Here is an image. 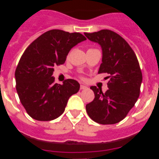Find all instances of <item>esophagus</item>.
Wrapping results in <instances>:
<instances>
[{"instance_id":"esophagus-1","label":"esophagus","mask_w":159,"mask_h":159,"mask_svg":"<svg viewBox=\"0 0 159 159\" xmlns=\"http://www.w3.org/2000/svg\"><path fill=\"white\" fill-rule=\"evenodd\" d=\"M88 88V87L86 86V85H84V84H81L80 85V89L81 90H85Z\"/></svg>"}]
</instances>
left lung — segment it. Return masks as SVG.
<instances>
[{
  "label": "left lung",
  "instance_id": "obj_1",
  "mask_svg": "<svg viewBox=\"0 0 159 159\" xmlns=\"http://www.w3.org/2000/svg\"><path fill=\"white\" fill-rule=\"evenodd\" d=\"M84 35L102 48V64L98 73H107L108 90L102 93L91 87L95 99L86 105L89 117L100 124L123 120L139 96L143 75L138 59L127 42L113 31L102 29Z\"/></svg>",
  "mask_w": 159,
  "mask_h": 159
}]
</instances>
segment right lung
Returning a JSON list of instances; mask_svg holds the SVG:
<instances>
[{
    "mask_svg": "<svg viewBox=\"0 0 159 159\" xmlns=\"http://www.w3.org/2000/svg\"><path fill=\"white\" fill-rule=\"evenodd\" d=\"M85 40L79 32L53 29L39 36L25 50L15 71L16 88L32 119H57L64 113L68 99L79 92L80 85L75 80L55 84L53 67L64 64L70 50Z\"/></svg>",
    "mask_w": 159,
    "mask_h": 159,
    "instance_id": "right-lung-1",
    "label": "right lung"
}]
</instances>
